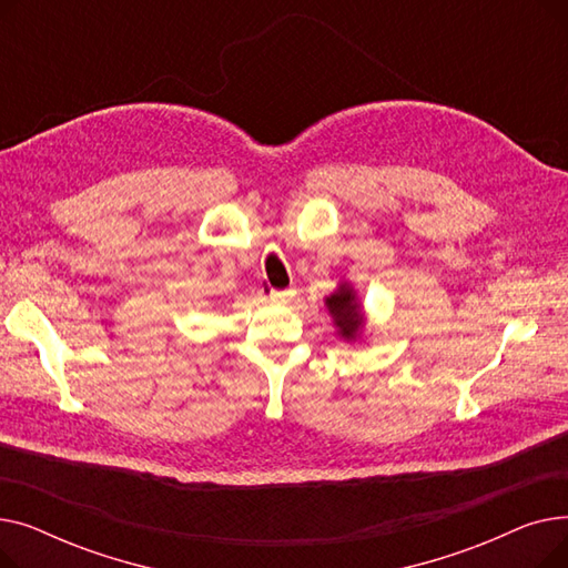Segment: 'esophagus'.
<instances>
[{
    "label": "esophagus",
    "mask_w": 568,
    "mask_h": 568,
    "mask_svg": "<svg viewBox=\"0 0 568 568\" xmlns=\"http://www.w3.org/2000/svg\"><path fill=\"white\" fill-rule=\"evenodd\" d=\"M292 294H294V290H268V300L283 304V302H287V300H290Z\"/></svg>",
    "instance_id": "obj_1"
}]
</instances>
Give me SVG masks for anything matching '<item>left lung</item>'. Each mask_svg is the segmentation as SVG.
<instances>
[{"instance_id": "1", "label": "left lung", "mask_w": 568, "mask_h": 568, "mask_svg": "<svg viewBox=\"0 0 568 568\" xmlns=\"http://www.w3.org/2000/svg\"><path fill=\"white\" fill-rule=\"evenodd\" d=\"M324 306H326V311H329L341 338H345L347 343H354L362 338V332L366 326V315H364V306L359 302V296H356V290L352 287V283H338L336 292L324 300Z\"/></svg>"}]
</instances>
